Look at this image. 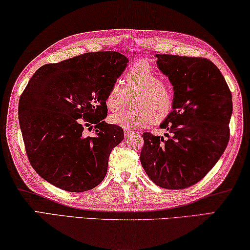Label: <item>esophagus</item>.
Segmentation results:
<instances>
[{
  "mask_svg": "<svg viewBox=\"0 0 250 250\" xmlns=\"http://www.w3.org/2000/svg\"><path fill=\"white\" fill-rule=\"evenodd\" d=\"M135 132H133V130H128V129H125L124 130V135H125V137H128V136H130V135H133Z\"/></svg>",
  "mask_w": 250,
  "mask_h": 250,
  "instance_id": "esophagus-1",
  "label": "esophagus"
}]
</instances>
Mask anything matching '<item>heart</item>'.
Instances as JSON below:
<instances>
[{"instance_id": "b5f03b06", "label": "heart", "mask_w": 250, "mask_h": 250, "mask_svg": "<svg viewBox=\"0 0 250 250\" xmlns=\"http://www.w3.org/2000/svg\"><path fill=\"white\" fill-rule=\"evenodd\" d=\"M125 85L115 82L107 92L106 106L111 112L113 124L124 129H134L149 122L160 123L171 113L174 93L171 85L163 82L160 74L145 63L135 65L124 77ZM133 96L134 108L120 112Z\"/></svg>"}]
</instances>
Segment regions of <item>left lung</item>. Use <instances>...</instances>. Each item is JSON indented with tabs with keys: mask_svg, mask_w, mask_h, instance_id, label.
<instances>
[{
	"mask_svg": "<svg viewBox=\"0 0 250 250\" xmlns=\"http://www.w3.org/2000/svg\"><path fill=\"white\" fill-rule=\"evenodd\" d=\"M157 67L173 86L171 113L160 124L168 138L144 133L141 163L150 180L164 189H186L205 177L229 139L231 93L212 61L157 55Z\"/></svg>",
	"mask_w": 250,
	"mask_h": 250,
	"instance_id": "8db88e82",
	"label": "left lung"
}]
</instances>
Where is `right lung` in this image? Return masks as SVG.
Instances as JSON below:
<instances>
[{
    "instance_id": "right-lung-1",
    "label": "right lung",
    "mask_w": 250,
    "mask_h": 250,
    "mask_svg": "<svg viewBox=\"0 0 250 250\" xmlns=\"http://www.w3.org/2000/svg\"><path fill=\"white\" fill-rule=\"evenodd\" d=\"M116 51L87 52L39 68L21 96L19 120L29 163L52 186L84 192L106 176L109 154L124 139L104 123L107 92L127 67ZM94 125L93 137L84 127Z\"/></svg>"
}]
</instances>
